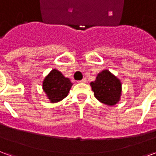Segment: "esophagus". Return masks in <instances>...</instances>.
Instances as JSON below:
<instances>
[{
	"label": "esophagus",
	"mask_w": 156,
	"mask_h": 156,
	"mask_svg": "<svg viewBox=\"0 0 156 156\" xmlns=\"http://www.w3.org/2000/svg\"><path fill=\"white\" fill-rule=\"evenodd\" d=\"M86 82H87L86 78H83L82 80H79V81H78V83H86Z\"/></svg>",
	"instance_id": "obj_1"
}]
</instances>
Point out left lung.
Here are the masks:
<instances>
[{
  "instance_id": "1",
  "label": "left lung",
  "mask_w": 156,
  "mask_h": 156,
  "mask_svg": "<svg viewBox=\"0 0 156 156\" xmlns=\"http://www.w3.org/2000/svg\"><path fill=\"white\" fill-rule=\"evenodd\" d=\"M95 98L107 105H116L120 97L121 83L108 70L99 73L90 83Z\"/></svg>"
}]
</instances>
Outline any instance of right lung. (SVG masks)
Returning <instances> with one entry per match:
<instances>
[{
    "label": "right lung",
    "mask_w": 156,
    "mask_h": 156,
    "mask_svg": "<svg viewBox=\"0 0 156 156\" xmlns=\"http://www.w3.org/2000/svg\"><path fill=\"white\" fill-rule=\"evenodd\" d=\"M72 85L69 78H65L60 72L53 69L45 78L42 86L51 102L57 103L67 97Z\"/></svg>",
    "instance_id": "add662e5"
}]
</instances>
